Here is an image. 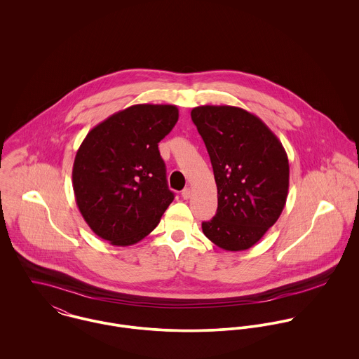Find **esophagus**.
Masks as SVG:
<instances>
[{
  "label": "esophagus",
  "mask_w": 359,
  "mask_h": 359,
  "mask_svg": "<svg viewBox=\"0 0 359 359\" xmlns=\"http://www.w3.org/2000/svg\"><path fill=\"white\" fill-rule=\"evenodd\" d=\"M191 194H192V191H191V188L188 187V188H185L184 191H182V194H181V196L184 198V199H189L191 198Z\"/></svg>",
  "instance_id": "obj_1"
}]
</instances>
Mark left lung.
<instances>
[{
    "label": "left lung",
    "mask_w": 359,
    "mask_h": 359,
    "mask_svg": "<svg viewBox=\"0 0 359 359\" xmlns=\"http://www.w3.org/2000/svg\"><path fill=\"white\" fill-rule=\"evenodd\" d=\"M205 141L217 184L218 207L202 222L218 248H253L278 221L289 191V160L278 137L250 111L205 104L191 111Z\"/></svg>",
    "instance_id": "8db88e82"
}]
</instances>
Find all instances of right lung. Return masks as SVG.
Returning a JSON list of instances; mask_svg holds the SVG:
<instances>
[{
    "label": "right lung",
    "instance_id": "right-lung-1",
    "mask_svg": "<svg viewBox=\"0 0 359 359\" xmlns=\"http://www.w3.org/2000/svg\"><path fill=\"white\" fill-rule=\"evenodd\" d=\"M178 121L174 104H133L95 126L73 164L77 207L103 241L131 246L174 201L157 144Z\"/></svg>",
    "mask_w": 359,
    "mask_h": 359
}]
</instances>
